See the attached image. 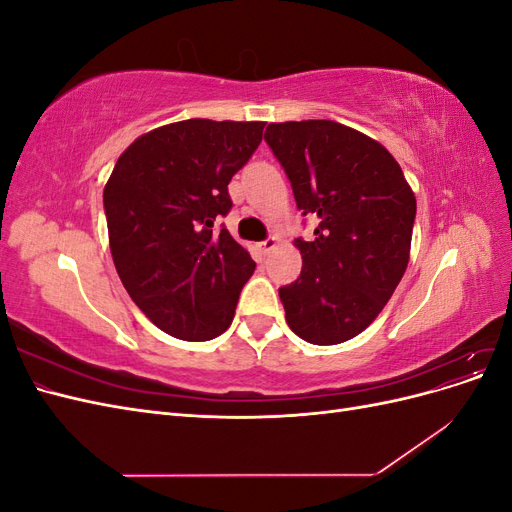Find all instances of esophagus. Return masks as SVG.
Returning <instances> with one entry per match:
<instances>
[{
    "mask_svg": "<svg viewBox=\"0 0 512 512\" xmlns=\"http://www.w3.org/2000/svg\"><path fill=\"white\" fill-rule=\"evenodd\" d=\"M277 243H280V241H277V237H269V239H265V241H262L258 247H260V252L262 254H269V252H273L275 250V247H277Z\"/></svg>",
    "mask_w": 512,
    "mask_h": 512,
    "instance_id": "esophagus-1",
    "label": "esophagus"
}]
</instances>
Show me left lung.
I'll return each mask as SVG.
<instances>
[{
    "label": "left lung",
    "instance_id": "8db88e82",
    "mask_svg": "<svg viewBox=\"0 0 512 512\" xmlns=\"http://www.w3.org/2000/svg\"><path fill=\"white\" fill-rule=\"evenodd\" d=\"M314 241L297 239L301 275L280 288L288 327L316 346L348 342L378 318L410 260L416 198L378 141L329 119L269 123Z\"/></svg>",
    "mask_w": 512,
    "mask_h": 512
}]
</instances>
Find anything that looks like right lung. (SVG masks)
Returning a JSON list of instances; mask_svg holds the SVG:
<instances>
[{"instance_id":"add662e5","label":"right lung","mask_w":512,"mask_h":512,"mask_svg":"<svg viewBox=\"0 0 512 512\" xmlns=\"http://www.w3.org/2000/svg\"><path fill=\"white\" fill-rule=\"evenodd\" d=\"M262 130V121L168 123L138 136L104 185L121 284L177 339L222 335L256 269L250 252L215 222L230 211L228 183L258 149Z\"/></svg>"}]
</instances>
